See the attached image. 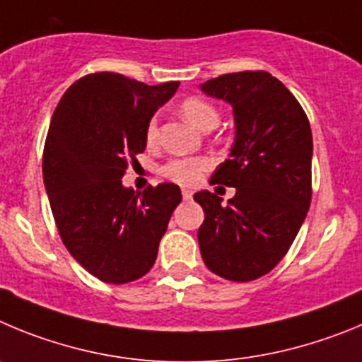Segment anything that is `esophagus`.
Listing matches in <instances>:
<instances>
[{
  "label": "esophagus",
  "mask_w": 362,
  "mask_h": 362,
  "mask_svg": "<svg viewBox=\"0 0 362 362\" xmlns=\"http://www.w3.org/2000/svg\"><path fill=\"white\" fill-rule=\"evenodd\" d=\"M182 197H184V200H191V198H193V191L187 187H184L182 189Z\"/></svg>",
  "instance_id": "obj_1"
}]
</instances>
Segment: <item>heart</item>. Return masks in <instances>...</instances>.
<instances>
[{
	"mask_svg": "<svg viewBox=\"0 0 362 362\" xmlns=\"http://www.w3.org/2000/svg\"><path fill=\"white\" fill-rule=\"evenodd\" d=\"M182 115L187 119L189 124H193L197 129L207 132L211 128H216L218 120H220V113L214 108L213 104L207 103L198 97H191L182 103ZM158 128L157 119L149 120L148 128H146V139L148 142L157 141ZM209 168V160L207 158H173L164 165V175L168 178L180 184H194L200 180L202 173Z\"/></svg>",
	"mask_w": 362,
	"mask_h": 362,
	"instance_id": "b5f03b06",
	"label": "heart"
}]
</instances>
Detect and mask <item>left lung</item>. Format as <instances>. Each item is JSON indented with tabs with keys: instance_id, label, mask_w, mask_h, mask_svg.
I'll use <instances>...</instances> for the list:
<instances>
[{
	"instance_id": "left-lung-1",
	"label": "left lung",
	"mask_w": 362,
	"mask_h": 362,
	"mask_svg": "<svg viewBox=\"0 0 362 362\" xmlns=\"http://www.w3.org/2000/svg\"><path fill=\"white\" fill-rule=\"evenodd\" d=\"M233 106L234 142L211 184L236 187L227 204L198 191L205 220L198 229L204 263L230 281H252L291 249L312 198V132L281 81L269 71L226 74L200 84Z\"/></svg>"
}]
</instances>
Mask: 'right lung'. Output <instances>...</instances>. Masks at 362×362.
<instances>
[{"instance_id": "obj_1", "label": "right lung", "mask_w": 362, "mask_h": 362, "mask_svg": "<svg viewBox=\"0 0 362 362\" xmlns=\"http://www.w3.org/2000/svg\"><path fill=\"white\" fill-rule=\"evenodd\" d=\"M180 83L148 86L100 71L61 97L43 153V180L68 252L100 281L142 278L157 259L169 218L182 202L175 184L124 187L129 160L146 149V128Z\"/></svg>"}]
</instances>
